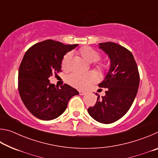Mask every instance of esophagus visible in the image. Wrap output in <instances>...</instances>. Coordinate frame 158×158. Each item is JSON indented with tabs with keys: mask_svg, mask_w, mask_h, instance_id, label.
<instances>
[{
	"mask_svg": "<svg viewBox=\"0 0 158 158\" xmlns=\"http://www.w3.org/2000/svg\"><path fill=\"white\" fill-rule=\"evenodd\" d=\"M79 94L81 95H84L85 94H86V92H85V91H81V90H79Z\"/></svg>",
	"mask_w": 158,
	"mask_h": 158,
	"instance_id": "esophagus-1",
	"label": "esophagus"
}]
</instances>
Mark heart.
I'll return each mask as SVG.
<instances>
[{"mask_svg": "<svg viewBox=\"0 0 158 158\" xmlns=\"http://www.w3.org/2000/svg\"><path fill=\"white\" fill-rule=\"evenodd\" d=\"M79 54L83 59L89 63H93L98 60L100 58V55L97 51L93 49L90 47H81L79 50ZM71 54L68 53L63 57L62 60V68L66 69L68 65V62L70 58ZM97 69L100 73L104 74L107 72L109 67L106 63H100L97 65ZM96 80V75L93 73H89L85 74L72 73L67 77L66 81L69 85H72L77 89L83 90L86 89L92 83Z\"/></svg>", "mask_w": 158, "mask_h": 158, "instance_id": "obj_1", "label": "heart"}]
</instances>
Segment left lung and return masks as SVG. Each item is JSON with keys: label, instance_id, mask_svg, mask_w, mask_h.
Here are the masks:
<instances>
[{"label": "left lung", "instance_id": "1", "mask_svg": "<svg viewBox=\"0 0 158 158\" xmlns=\"http://www.w3.org/2000/svg\"><path fill=\"white\" fill-rule=\"evenodd\" d=\"M99 48L110 59L109 71L98 84L106 91L102 98L98 95L88 112L96 121L109 124L123 116L132 106L138 91L139 74L132 53L126 48L111 42L99 43Z\"/></svg>", "mask_w": 158, "mask_h": 158}]
</instances>
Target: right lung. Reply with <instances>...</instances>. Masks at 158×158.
Returning <instances> with one entry per match:
<instances>
[{
	"instance_id": "obj_1",
	"label": "right lung",
	"mask_w": 158,
	"mask_h": 158,
	"mask_svg": "<svg viewBox=\"0 0 158 158\" xmlns=\"http://www.w3.org/2000/svg\"><path fill=\"white\" fill-rule=\"evenodd\" d=\"M77 46L47 40L26 52L19 69V93L26 107L37 118H56L65 111L70 98L79 94L68 84L58 88L49 81L50 77L60 71L64 56Z\"/></svg>"
}]
</instances>
